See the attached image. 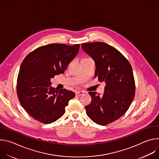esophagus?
<instances>
[{
	"instance_id": "1",
	"label": "esophagus",
	"mask_w": 159,
	"mask_h": 159,
	"mask_svg": "<svg viewBox=\"0 0 159 159\" xmlns=\"http://www.w3.org/2000/svg\"><path fill=\"white\" fill-rule=\"evenodd\" d=\"M84 94V93L83 91H77L75 93V94L78 96H82L83 94Z\"/></svg>"
}]
</instances>
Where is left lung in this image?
Wrapping results in <instances>:
<instances>
[{
	"instance_id": "obj_1",
	"label": "left lung",
	"mask_w": 159,
	"mask_h": 159,
	"mask_svg": "<svg viewBox=\"0 0 159 159\" xmlns=\"http://www.w3.org/2000/svg\"><path fill=\"white\" fill-rule=\"evenodd\" d=\"M84 52L95 62V77L105 82L102 95L90 92L92 101L85 107L87 116L96 123L106 125L127 111L135 94L132 67L116 48L102 42L82 43Z\"/></svg>"
}]
</instances>
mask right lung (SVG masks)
<instances>
[{"instance_id":"right-lung-1","label":"right lung","mask_w":159,"mask_h":159,"mask_svg":"<svg viewBox=\"0 0 159 159\" xmlns=\"http://www.w3.org/2000/svg\"><path fill=\"white\" fill-rule=\"evenodd\" d=\"M79 44L53 43L39 47L22 61L17 82L19 101L36 120L45 124L57 121L75 93L51 86L50 79L63 74L79 52Z\"/></svg>"}]
</instances>
